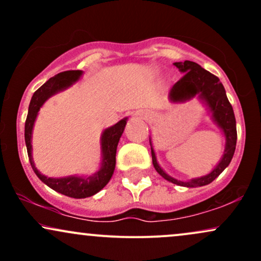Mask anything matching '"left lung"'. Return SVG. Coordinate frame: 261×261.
I'll return each mask as SVG.
<instances>
[{"label": "left lung", "instance_id": "left-lung-1", "mask_svg": "<svg viewBox=\"0 0 261 261\" xmlns=\"http://www.w3.org/2000/svg\"><path fill=\"white\" fill-rule=\"evenodd\" d=\"M174 65L184 74L170 89L169 100L173 103H185V101L193 99L195 97L199 98L207 108L208 113L211 114L212 120L222 130L224 137H226L224 152L217 166L208 174L199 176V178H193L187 181L178 180V179L167 174L161 168L157 162V157H155L153 146H152V141L149 139L152 163H153L154 169L157 170L158 174L163 176L166 180L173 182V184L185 188L203 187V185H207L214 181L228 167L230 161H232L237 143L234 113H233V108L228 101V98H227L224 87L220 82L218 77L210 73L201 66L197 65L196 62L188 61V60L184 62H175Z\"/></svg>", "mask_w": 261, "mask_h": 261}]
</instances>
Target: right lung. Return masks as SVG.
Masks as SVG:
<instances>
[{"instance_id": "obj_1", "label": "right lung", "mask_w": 261, "mask_h": 261, "mask_svg": "<svg viewBox=\"0 0 261 261\" xmlns=\"http://www.w3.org/2000/svg\"><path fill=\"white\" fill-rule=\"evenodd\" d=\"M82 71H65L58 73L49 81L44 83L40 88L37 89L33 94L31 104H29L28 115H27L25 127H24V139L28 151L29 162L37 176L44 184L51 188L53 190L58 191L62 195L73 197V199H85V197L93 196L100 191L112 179L114 169H115V155L116 147H118L119 140L124 133L125 125L127 118L121 119L113 126L106 128L100 137V149H101V162L100 168L93 175L80 176V175H68L64 178H47L46 175L41 174L35 167L32 155V134L34 122L40 108L50 97L55 95L56 93L65 91L77 82L82 76Z\"/></svg>"}]
</instances>
